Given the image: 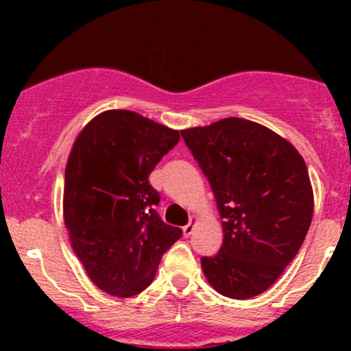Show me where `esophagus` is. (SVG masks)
Returning <instances> with one entry per match:
<instances>
[{
	"instance_id": "esophagus-1",
	"label": "esophagus",
	"mask_w": 351,
	"mask_h": 351,
	"mask_svg": "<svg viewBox=\"0 0 351 351\" xmlns=\"http://www.w3.org/2000/svg\"><path fill=\"white\" fill-rule=\"evenodd\" d=\"M195 224H197V217H193V215H192V217H190L189 224H186L185 228H183V234H185V236L192 234L193 229H195Z\"/></svg>"
}]
</instances>
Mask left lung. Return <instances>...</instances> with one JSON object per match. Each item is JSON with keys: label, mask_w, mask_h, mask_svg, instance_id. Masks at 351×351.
Returning a JSON list of instances; mask_svg holds the SVG:
<instances>
[{"label": "left lung", "mask_w": 351, "mask_h": 351, "mask_svg": "<svg viewBox=\"0 0 351 351\" xmlns=\"http://www.w3.org/2000/svg\"><path fill=\"white\" fill-rule=\"evenodd\" d=\"M182 137L224 219L221 250L202 256L204 275L231 299L265 292L299 253L313 221L302 156L274 130L238 117L182 130Z\"/></svg>", "instance_id": "8db88e82"}]
</instances>
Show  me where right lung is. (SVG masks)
<instances>
[{
    "label": "right lung",
    "instance_id": "right-lung-1",
    "mask_svg": "<svg viewBox=\"0 0 351 351\" xmlns=\"http://www.w3.org/2000/svg\"><path fill=\"white\" fill-rule=\"evenodd\" d=\"M178 130L129 110L95 117L77 136L66 166L64 222L93 284L132 297L153 282L161 256L182 238L156 212L154 166L178 144Z\"/></svg>",
    "mask_w": 351,
    "mask_h": 351
}]
</instances>
